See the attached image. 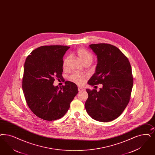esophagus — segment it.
Instances as JSON below:
<instances>
[{"label":"esophagus","instance_id":"1","mask_svg":"<svg viewBox=\"0 0 155 155\" xmlns=\"http://www.w3.org/2000/svg\"><path fill=\"white\" fill-rule=\"evenodd\" d=\"M78 89L79 92H81V91H83L84 90V88H82V87H80V86L78 87Z\"/></svg>","mask_w":155,"mask_h":155}]
</instances>
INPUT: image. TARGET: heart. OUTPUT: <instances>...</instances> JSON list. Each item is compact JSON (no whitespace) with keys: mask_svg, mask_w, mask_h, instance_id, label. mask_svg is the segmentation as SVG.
Masks as SVG:
<instances>
[{"mask_svg":"<svg viewBox=\"0 0 155 155\" xmlns=\"http://www.w3.org/2000/svg\"><path fill=\"white\" fill-rule=\"evenodd\" d=\"M77 54L78 56V57L80 58L81 60L82 61L84 64L86 63H89L91 64L93 61V55L89 51L86 50L85 48H79L77 51ZM70 56L68 55L64 59L63 64H62V68L64 70L67 69L68 64L69 62ZM86 75L83 74H80V73H73L70 77V79L72 81L74 82L75 83L82 85L84 84V81L85 79Z\"/></svg>","mask_w":155,"mask_h":155,"instance_id":"1","label":"heart"}]
</instances>
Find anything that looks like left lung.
<instances>
[{"label":"left lung","mask_w":155,"mask_h":155,"mask_svg":"<svg viewBox=\"0 0 155 155\" xmlns=\"http://www.w3.org/2000/svg\"><path fill=\"white\" fill-rule=\"evenodd\" d=\"M97 57L96 72L88 81L91 86L102 84V88L86 89V112L101 122L118 117L128 105L134 84L132 68L128 58L117 47L107 43L89 45Z\"/></svg>","instance_id":"obj_1"}]
</instances>
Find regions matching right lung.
Wrapping results in <instances>:
<instances>
[{"mask_svg": "<svg viewBox=\"0 0 155 155\" xmlns=\"http://www.w3.org/2000/svg\"><path fill=\"white\" fill-rule=\"evenodd\" d=\"M69 46H42L26 59L22 89L29 108L37 117L47 121L62 117L78 93L77 86L65 81L61 87L53 85L62 78L63 57Z\"/></svg>", "mask_w": 155, "mask_h": 155, "instance_id": "1", "label": "right lung"}]
</instances>
